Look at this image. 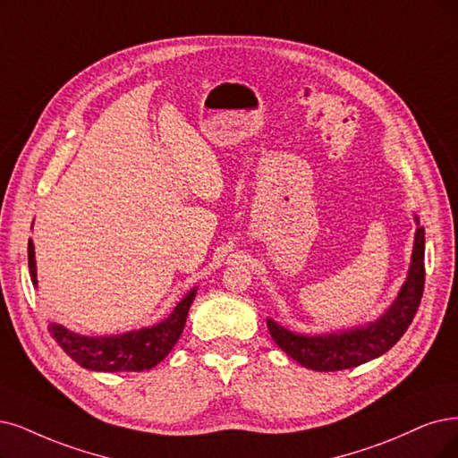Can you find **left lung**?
<instances>
[{"label": "left lung", "instance_id": "8db88e82", "mask_svg": "<svg viewBox=\"0 0 458 458\" xmlns=\"http://www.w3.org/2000/svg\"><path fill=\"white\" fill-rule=\"evenodd\" d=\"M415 220L419 225L417 216ZM422 291H425V228L419 226L415 232L408 277H405L393 306L374 323L344 332L306 335L291 332L277 325L276 320L267 318V330L274 342L291 359L310 369L337 371L354 368L381 357L400 340L419 310Z\"/></svg>", "mask_w": 458, "mask_h": 458}]
</instances>
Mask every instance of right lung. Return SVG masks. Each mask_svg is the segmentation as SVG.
I'll return each mask as SVG.
<instances>
[{"mask_svg":"<svg viewBox=\"0 0 458 458\" xmlns=\"http://www.w3.org/2000/svg\"><path fill=\"white\" fill-rule=\"evenodd\" d=\"M28 266L31 283L38 286L36 250H33L31 240L28 242ZM194 298L196 289L186 294L162 323L141 330L90 337L50 323L48 332L67 357H72L82 368L94 371H143L155 368L174 349L182 334L186 315H189Z\"/></svg>","mask_w":458,"mask_h":458,"instance_id":"right-lung-1","label":"right lung"}]
</instances>
